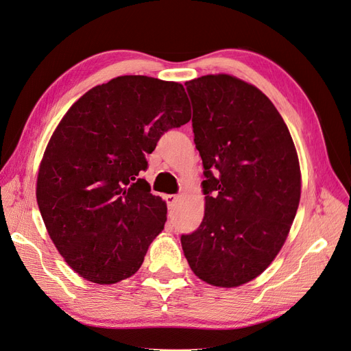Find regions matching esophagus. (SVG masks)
Instances as JSON below:
<instances>
[{
	"label": "esophagus",
	"instance_id": "obj_1",
	"mask_svg": "<svg viewBox=\"0 0 351 351\" xmlns=\"http://www.w3.org/2000/svg\"><path fill=\"white\" fill-rule=\"evenodd\" d=\"M165 200H167L168 206H169V208H173V206L177 204L178 196H177V195H167V196H165Z\"/></svg>",
	"mask_w": 351,
	"mask_h": 351
}]
</instances>
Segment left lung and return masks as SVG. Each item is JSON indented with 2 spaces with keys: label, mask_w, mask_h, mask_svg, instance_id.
<instances>
[{
  "label": "left lung",
  "mask_w": 351,
  "mask_h": 351,
  "mask_svg": "<svg viewBox=\"0 0 351 351\" xmlns=\"http://www.w3.org/2000/svg\"><path fill=\"white\" fill-rule=\"evenodd\" d=\"M204 164L205 217L182 236L190 268L217 287L256 278L281 250L300 202V165L282 117L228 74L186 82Z\"/></svg>",
  "instance_id": "left-lung-1"
}]
</instances>
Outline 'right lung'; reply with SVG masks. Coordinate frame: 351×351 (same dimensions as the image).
Here are the masks:
<instances>
[{
  "mask_svg": "<svg viewBox=\"0 0 351 351\" xmlns=\"http://www.w3.org/2000/svg\"><path fill=\"white\" fill-rule=\"evenodd\" d=\"M190 117L182 84L147 76L95 86L62 117L42 158L36 200L51 240L84 280L115 284L141 268L167 205L139 174L161 136Z\"/></svg>",
  "mask_w": 351,
  "mask_h": 351,
  "instance_id": "obj_1",
  "label": "right lung"
}]
</instances>
